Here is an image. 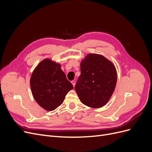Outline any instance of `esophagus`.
I'll use <instances>...</instances> for the list:
<instances>
[{
    "label": "esophagus",
    "instance_id": "esophagus-1",
    "mask_svg": "<svg viewBox=\"0 0 152 152\" xmlns=\"http://www.w3.org/2000/svg\"><path fill=\"white\" fill-rule=\"evenodd\" d=\"M71 82H72V85L73 86V87H75V80H72Z\"/></svg>",
    "mask_w": 152,
    "mask_h": 152
}]
</instances>
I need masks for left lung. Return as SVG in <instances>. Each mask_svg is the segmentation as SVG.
<instances>
[{
	"instance_id": "left-lung-1",
	"label": "left lung",
	"mask_w": 152,
	"mask_h": 152,
	"mask_svg": "<svg viewBox=\"0 0 152 152\" xmlns=\"http://www.w3.org/2000/svg\"><path fill=\"white\" fill-rule=\"evenodd\" d=\"M80 72L75 86L80 102L94 108L103 107L115 88L117 77L113 64L102 55L89 54L82 61Z\"/></svg>"
}]
</instances>
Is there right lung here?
I'll use <instances>...</instances> for the list:
<instances>
[{"mask_svg":"<svg viewBox=\"0 0 152 152\" xmlns=\"http://www.w3.org/2000/svg\"><path fill=\"white\" fill-rule=\"evenodd\" d=\"M32 94L41 107L53 111L60 106L73 86L66 79L61 65L45 59L37 66L30 78Z\"/></svg>","mask_w":152,"mask_h":152,"instance_id":"right-lung-1","label":"right lung"}]
</instances>
